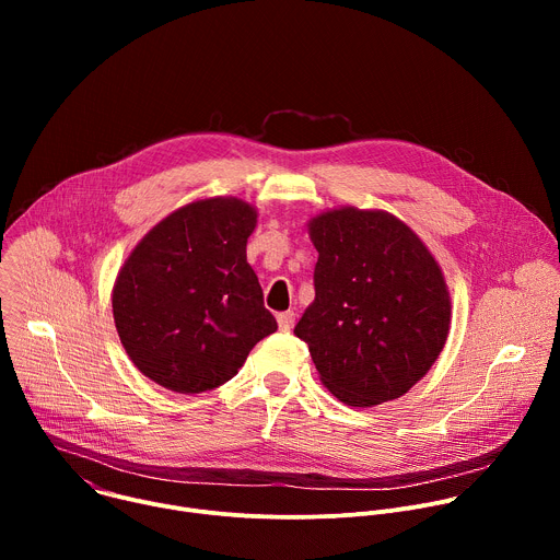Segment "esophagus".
<instances>
[{"label": "esophagus", "instance_id": "obj_1", "mask_svg": "<svg viewBox=\"0 0 560 560\" xmlns=\"http://www.w3.org/2000/svg\"><path fill=\"white\" fill-rule=\"evenodd\" d=\"M277 322H279V330H281V332H290V330L294 328V312H292V310L279 312V314H277Z\"/></svg>", "mask_w": 560, "mask_h": 560}]
</instances>
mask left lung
I'll use <instances>...</instances> for the list:
<instances>
[{
  "label": "left lung",
  "mask_w": 560,
  "mask_h": 560,
  "mask_svg": "<svg viewBox=\"0 0 560 560\" xmlns=\"http://www.w3.org/2000/svg\"><path fill=\"white\" fill-rule=\"evenodd\" d=\"M307 234L318 253L314 301L294 335L318 378L352 408L404 396L450 335L452 299L439 261L385 210L328 208L310 217Z\"/></svg>",
  "instance_id": "1"
}]
</instances>
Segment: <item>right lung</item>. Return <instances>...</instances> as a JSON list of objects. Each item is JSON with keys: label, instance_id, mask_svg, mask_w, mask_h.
I'll return each instance as SVG.
<instances>
[{"label": "right lung", "instance_id": "right-lung-1", "mask_svg": "<svg viewBox=\"0 0 560 560\" xmlns=\"http://www.w3.org/2000/svg\"><path fill=\"white\" fill-rule=\"evenodd\" d=\"M257 208L238 197L195 199L132 248L113 285V316L135 368L179 394L236 374L277 330L246 244Z\"/></svg>", "mask_w": 560, "mask_h": 560}]
</instances>
